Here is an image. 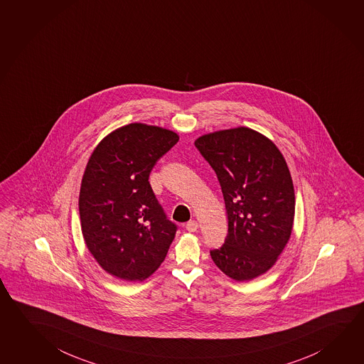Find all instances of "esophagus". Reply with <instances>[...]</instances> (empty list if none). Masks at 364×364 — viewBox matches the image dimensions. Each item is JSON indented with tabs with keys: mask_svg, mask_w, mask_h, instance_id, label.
<instances>
[{
	"mask_svg": "<svg viewBox=\"0 0 364 364\" xmlns=\"http://www.w3.org/2000/svg\"><path fill=\"white\" fill-rule=\"evenodd\" d=\"M198 223L196 220H190V222H187V225H186V230L188 232H195L198 231Z\"/></svg>",
	"mask_w": 364,
	"mask_h": 364,
	"instance_id": "34e87169",
	"label": "esophagus"
}]
</instances>
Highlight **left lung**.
<instances>
[{
	"mask_svg": "<svg viewBox=\"0 0 364 364\" xmlns=\"http://www.w3.org/2000/svg\"><path fill=\"white\" fill-rule=\"evenodd\" d=\"M195 146L217 174L228 215L225 244L210 250L228 277L247 281L276 263L290 238L295 193L276 145L249 128L201 136Z\"/></svg>",
	"mask_w": 364,
	"mask_h": 364,
	"instance_id": "8db88e82",
	"label": "left lung"
}]
</instances>
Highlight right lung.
<instances>
[{
	"label": "right lung",
	"mask_w": 364,
	"mask_h": 364,
	"mask_svg": "<svg viewBox=\"0 0 364 364\" xmlns=\"http://www.w3.org/2000/svg\"><path fill=\"white\" fill-rule=\"evenodd\" d=\"M178 139L172 131L132 123L106 136L88 160L80 193L82 233L93 258L115 277L145 279L166 259L178 227L149 177Z\"/></svg>",
	"instance_id": "obj_1"
}]
</instances>
